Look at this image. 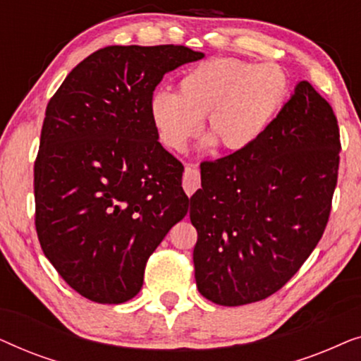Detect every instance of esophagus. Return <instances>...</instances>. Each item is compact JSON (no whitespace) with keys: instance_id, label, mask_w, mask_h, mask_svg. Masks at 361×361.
Segmentation results:
<instances>
[{"instance_id":"esophagus-1","label":"esophagus","mask_w":361,"mask_h":361,"mask_svg":"<svg viewBox=\"0 0 361 361\" xmlns=\"http://www.w3.org/2000/svg\"><path fill=\"white\" fill-rule=\"evenodd\" d=\"M182 187H184L185 194L192 195L194 192L200 187V174L195 167L187 166L184 171V176H182Z\"/></svg>"}]
</instances>
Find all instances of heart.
I'll return each mask as SVG.
<instances>
[{
    "label": "heart",
    "instance_id": "b5f03b06",
    "mask_svg": "<svg viewBox=\"0 0 361 361\" xmlns=\"http://www.w3.org/2000/svg\"><path fill=\"white\" fill-rule=\"evenodd\" d=\"M288 73L278 63L215 57L197 63L177 82V93L157 90L149 116L167 149L182 152L200 130L204 146L225 151L248 149L264 135L288 95Z\"/></svg>",
    "mask_w": 361,
    "mask_h": 361
}]
</instances>
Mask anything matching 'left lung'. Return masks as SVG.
Returning a JSON list of instances; mask_svg holds the SVG:
<instances>
[{"mask_svg": "<svg viewBox=\"0 0 361 361\" xmlns=\"http://www.w3.org/2000/svg\"><path fill=\"white\" fill-rule=\"evenodd\" d=\"M338 162L337 116L307 80L253 146L204 162L190 197L199 293L235 307L283 288L322 238Z\"/></svg>", "mask_w": 361, "mask_h": 361, "instance_id": "left-lung-1", "label": "left lung"}]
</instances>
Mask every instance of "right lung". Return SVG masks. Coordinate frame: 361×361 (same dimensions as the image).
I'll list each match as a JSON object with an SVG mask.
<instances>
[{"label": "right lung", "instance_id": "obj_1", "mask_svg": "<svg viewBox=\"0 0 361 361\" xmlns=\"http://www.w3.org/2000/svg\"><path fill=\"white\" fill-rule=\"evenodd\" d=\"M202 57L172 44L108 46L49 102L34 164L39 243L93 302L135 298L147 258L187 215L184 166L157 141L149 100L164 73Z\"/></svg>", "mask_w": 361, "mask_h": 361}]
</instances>
